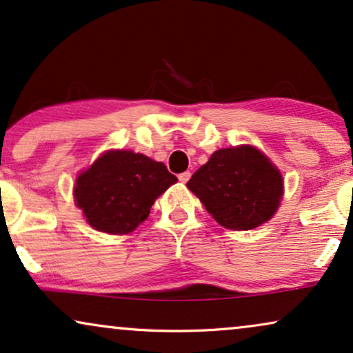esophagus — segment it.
I'll return each instance as SVG.
<instances>
[{
    "label": "esophagus",
    "instance_id": "34e87169",
    "mask_svg": "<svg viewBox=\"0 0 353 353\" xmlns=\"http://www.w3.org/2000/svg\"><path fill=\"white\" fill-rule=\"evenodd\" d=\"M190 176H191L190 172H183V173H180V175H178V180H180L181 183H186L188 180H190Z\"/></svg>",
    "mask_w": 353,
    "mask_h": 353
}]
</instances>
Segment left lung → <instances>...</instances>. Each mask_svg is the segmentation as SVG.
<instances>
[{
	"label": "left lung",
	"instance_id": "left-lung-1",
	"mask_svg": "<svg viewBox=\"0 0 353 353\" xmlns=\"http://www.w3.org/2000/svg\"><path fill=\"white\" fill-rule=\"evenodd\" d=\"M281 172L253 145L221 149L186 183L216 222L251 230L274 216L282 199Z\"/></svg>",
	"mask_w": 353,
	"mask_h": 353
}]
</instances>
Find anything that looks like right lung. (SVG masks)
Here are the masks:
<instances>
[{
  "label": "right lung",
  "mask_w": 353,
  "mask_h": 353,
  "mask_svg": "<svg viewBox=\"0 0 353 353\" xmlns=\"http://www.w3.org/2000/svg\"><path fill=\"white\" fill-rule=\"evenodd\" d=\"M176 176L132 150H108L76 180L74 199L87 222L105 233H130Z\"/></svg>",
  "instance_id": "right-lung-1"
}]
</instances>
